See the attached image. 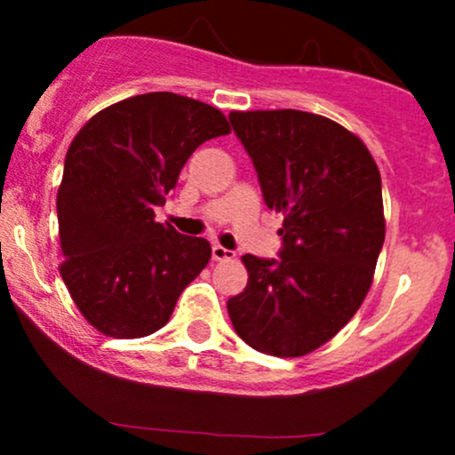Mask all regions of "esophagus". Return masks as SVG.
Masks as SVG:
<instances>
[{"instance_id":"34e87169","label":"esophagus","mask_w":455,"mask_h":455,"mask_svg":"<svg viewBox=\"0 0 455 455\" xmlns=\"http://www.w3.org/2000/svg\"><path fill=\"white\" fill-rule=\"evenodd\" d=\"M211 255H213L215 261H224V259H233L235 257V253L228 249H224L222 244H213V249H211Z\"/></svg>"}]
</instances>
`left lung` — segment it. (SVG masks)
Returning a JSON list of instances; mask_svg holds the SVG:
<instances>
[{
  "instance_id": "obj_1",
  "label": "left lung",
  "mask_w": 455,
  "mask_h": 455,
  "mask_svg": "<svg viewBox=\"0 0 455 455\" xmlns=\"http://www.w3.org/2000/svg\"><path fill=\"white\" fill-rule=\"evenodd\" d=\"M268 209L283 213L279 259L244 255L249 283L227 301L235 332L270 356H304L363 304L385 240L383 191L359 136L319 114H228Z\"/></svg>"
}]
</instances>
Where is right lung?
Instances as JSON below:
<instances>
[{
	"label": "right lung",
	"mask_w": 455,
	"mask_h": 455,
	"mask_svg": "<svg viewBox=\"0 0 455 455\" xmlns=\"http://www.w3.org/2000/svg\"><path fill=\"white\" fill-rule=\"evenodd\" d=\"M224 134L220 109L149 92L100 109L70 142L57 194L59 270L99 332L154 334L209 264V242L156 222L154 209L202 142Z\"/></svg>",
	"instance_id": "right-lung-1"
}]
</instances>
